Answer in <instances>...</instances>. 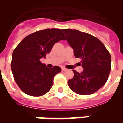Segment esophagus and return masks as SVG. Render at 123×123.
I'll use <instances>...</instances> for the list:
<instances>
[{"label": "esophagus", "mask_w": 123, "mask_h": 123, "mask_svg": "<svg viewBox=\"0 0 123 123\" xmlns=\"http://www.w3.org/2000/svg\"><path fill=\"white\" fill-rule=\"evenodd\" d=\"M62 71H65V70H67V69L66 68H64V67H62Z\"/></svg>", "instance_id": "obj_1"}]
</instances>
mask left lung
I'll return each mask as SVG.
<instances>
[{
  "label": "left lung",
  "instance_id": "1",
  "mask_svg": "<svg viewBox=\"0 0 123 123\" xmlns=\"http://www.w3.org/2000/svg\"><path fill=\"white\" fill-rule=\"evenodd\" d=\"M68 43L76 58L82 59L83 72H76L68 81L71 90L79 95H90L100 89L107 82L111 68L109 52L99 39L79 30H62Z\"/></svg>",
  "mask_w": 123,
  "mask_h": 123
}]
</instances>
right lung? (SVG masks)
I'll return each instance as SVG.
<instances>
[{
    "mask_svg": "<svg viewBox=\"0 0 123 123\" xmlns=\"http://www.w3.org/2000/svg\"><path fill=\"white\" fill-rule=\"evenodd\" d=\"M62 30L52 28L37 31L26 36L12 53L11 69L16 82L23 92L39 97L45 94L53 84L55 76L61 68H52L40 59L51 52L55 43L65 40Z\"/></svg>",
    "mask_w": 123,
    "mask_h": 123,
    "instance_id": "right-lung-1",
    "label": "right lung"
}]
</instances>
